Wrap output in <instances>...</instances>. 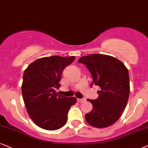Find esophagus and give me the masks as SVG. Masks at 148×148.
Listing matches in <instances>:
<instances>
[{"label":"esophagus","mask_w":148,"mask_h":148,"mask_svg":"<svg viewBox=\"0 0 148 148\" xmlns=\"http://www.w3.org/2000/svg\"><path fill=\"white\" fill-rule=\"evenodd\" d=\"M85 99L84 98V99H77V101L78 102H79V103H82V102H84V101H85Z\"/></svg>","instance_id":"34e87169"}]
</instances>
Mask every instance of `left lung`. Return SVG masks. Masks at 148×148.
Instances as JSON below:
<instances>
[{
  "label": "left lung",
  "mask_w": 148,
  "mask_h": 148,
  "mask_svg": "<svg viewBox=\"0 0 148 148\" xmlns=\"http://www.w3.org/2000/svg\"><path fill=\"white\" fill-rule=\"evenodd\" d=\"M79 63L86 66L92 75V84L99 86V97L87 99L92 109L85 114L86 121L92 126L103 128L114 124L126 106L130 94L128 70L119 60L103 54L82 56Z\"/></svg>",
  "instance_id": "obj_1"
}]
</instances>
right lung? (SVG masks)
I'll return each instance as SVG.
<instances>
[{"label": "right lung", "mask_w": 148, "mask_h": 148, "mask_svg": "<svg viewBox=\"0 0 148 148\" xmlns=\"http://www.w3.org/2000/svg\"><path fill=\"white\" fill-rule=\"evenodd\" d=\"M75 56H53L39 58L24 71L22 93L30 118L38 126L47 130L61 128L67 121L70 108L77 101L75 97L58 95L62 71L74 61Z\"/></svg>", "instance_id": "right-lung-1"}]
</instances>
